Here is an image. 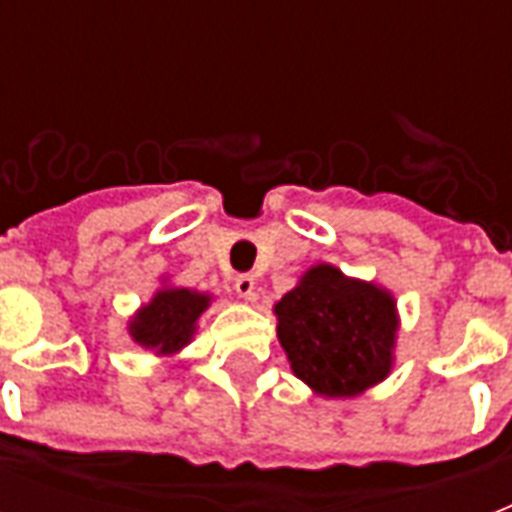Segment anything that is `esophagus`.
<instances>
[{
  "label": "esophagus",
  "mask_w": 512,
  "mask_h": 512,
  "mask_svg": "<svg viewBox=\"0 0 512 512\" xmlns=\"http://www.w3.org/2000/svg\"><path fill=\"white\" fill-rule=\"evenodd\" d=\"M233 287H236L239 297H244V300H257L255 276H252V273H239L236 281H233Z\"/></svg>",
  "instance_id": "34e87169"
}]
</instances>
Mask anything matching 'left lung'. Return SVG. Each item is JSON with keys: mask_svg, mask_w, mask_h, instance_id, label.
<instances>
[{"mask_svg": "<svg viewBox=\"0 0 512 512\" xmlns=\"http://www.w3.org/2000/svg\"><path fill=\"white\" fill-rule=\"evenodd\" d=\"M276 316L292 369L324 396H356L388 377L396 305L374 284L316 265L281 297Z\"/></svg>", "mask_w": 512, "mask_h": 512, "instance_id": "8db88e82", "label": "left lung"}]
</instances>
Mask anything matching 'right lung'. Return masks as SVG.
Listing matches in <instances>:
<instances>
[{"label": "right lung", "instance_id": "obj_1", "mask_svg": "<svg viewBox=\"0 0 512 512\" xmlns=\"http://www.w3.org/2000/svg\"><path fill=\"white\" fill-rule=\"evenodd\" d=\"M207 308V297L191 289H164L138 313L130 324L135 342L156 348L159 353H175L191 340L193 324Z\"/></svg>", "mask_w": 512, "mask_h": 512}]
</instances>
